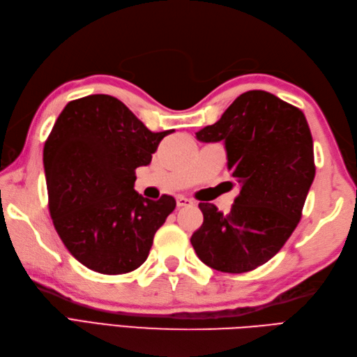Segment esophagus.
Returning <instances> with one entry per match:
<instances>
[{
    "instance_id": "obj_1",
    "label": "esophagus",
    "mask_w": 357,
    "mask_h": 357,
    "mask_svg": "<svg viewBox=\"0 0 357 357\" xmlns=\"http://www.w3.org/2000/svg\"><path fill=\"white\" fill-rule=\"evenodd\" d=\"M193 202L189 199V198H185V197H178L177 198V207L181 208V207H190Z\"/></svg>"
}]
</instances>
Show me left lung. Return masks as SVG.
<instances>
[{"label":"left lung","mask_w":357,"mask_h":357,"mask_svg":"<svg viewBox=\"0 0 357 357\" xmlns=\"http://www.w3.org/2000/svg\"><path fill=\"white\" fill-rule=\"evenodd\" d=\"M197 138L225 142L228 169L238 181L240 195L228 214L214 204L199 202L204 222L190 243L213 269L252 271L280 252L301 220L316 174L307 119L273 93L248 91Z\"/></svg>","instance_id":"left-lung-1"}]
</instances>
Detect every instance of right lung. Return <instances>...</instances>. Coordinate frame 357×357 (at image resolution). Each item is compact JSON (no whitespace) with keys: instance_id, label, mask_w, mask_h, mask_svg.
Here are the masks:
<instances>
[{"instance_id":"obj_1","label":"right lung","mask_w":357,"mask_h":357,"mask_svg":"<svg viewBox=\"0 0 357 357\" xmlns=\"http://www.w3.org/2000/svg\"><path fill=\"white\" fill-rule=\"evenodd\" d=\"M152 132L110 95L70 101L43 150L49 210L68 252L100 274H126L143 265L156 231L176 208L134 190L135 169L146 167L165 135Z\"/></svg>"}]
</instances>
